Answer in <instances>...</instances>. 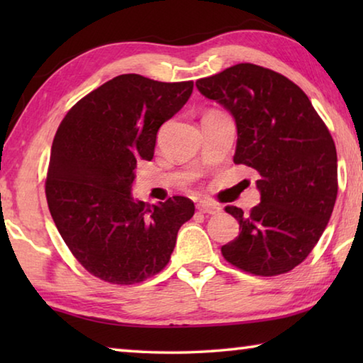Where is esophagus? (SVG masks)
<instances>
[{
	"instance_id": "obj_1",
	"label": "esophagus",
	"mask_w": 363,
	"mask_h": 363,
	"mask_svg": "<svg viewBox=\"0 0 363 363\" xmlns=\"http://www.w3.org/2000/svg\"><path fill=\"white\" fill-rule=\"evenodd\" d=\"M196 208H199V211L205 213V214H218L219 213V206L208 203V201H200V203L196 205Z\"/></svg>"
}]
</instances>
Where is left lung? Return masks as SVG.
Listing matches in <instances>:
<instances>
[{"mask_svg":"<svg viewBox=\"0 0 363 363\" xmlns=\"http://www.w3.org/2000/svg\"><path fill=\"white\" fill-rule=\"evenodd\" d=\"M195 84L235 120L233 163L259 174V205L248 214L225 206L240 233L220 248L223 256L262 277L290 272L309 256L333 213L337 158L328 128L298 84L259 65L237 64Z\"/></svg>","mask_w":363,"mask_h":363,"instance_id":"1","label":"left lung"}]
</instances>
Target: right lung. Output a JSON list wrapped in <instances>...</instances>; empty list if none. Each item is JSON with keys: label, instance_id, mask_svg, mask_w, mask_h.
<instances>
[{"label": "right lung", "instance_id": "obj_1", "mask_svg": "<svg viewBox=\"0 0 363 363\" xmlns=\"http://www.w3.org/2000/svg\"><path fill=\"white\" fill-rule=\"evenodd\" d=\"M194 82L115 77L64 116L52 140L46 199L60 237L94 277L133 285L158 274L194 201L134 200L139 160L153 158L160 126L189 101Z\"/></svg>", "mask_w": 363, "mask_h": 363}]
</instances>
